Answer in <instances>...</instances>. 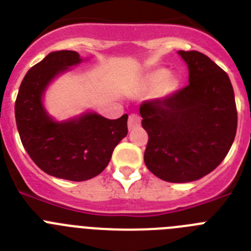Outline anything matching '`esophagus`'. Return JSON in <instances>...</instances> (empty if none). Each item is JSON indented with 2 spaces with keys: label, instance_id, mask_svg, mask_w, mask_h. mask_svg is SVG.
<instances>
[{
  "label": "esophagus",
  "instance_id": "1",
  "mask_svg": "<svg viewBox=\"0 0 251 251\" xmlns=\"http://www.w3.org/2000/svg\"><path fill=\"white\" fill-rule=\"evenodd\" d=\"M141 126V118L137 114H130L128 118V129L133 130Z\"/></svg>",
  "mask_w": 251,
  "mask_h": 251
}]
</instances>
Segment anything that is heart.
<instances>
[{
    "instance_id": "obj_1",
    "label": "heart",
    "mask_w": 251,
    "mask_h": 251,
    "mask_svg": "<svg viewBox=\"0 0 251 251\" xmlns=\"http://www.w3.org/2000/svg\"><path fill=\"white\" fill-rule=\"evenodd\" d=\"M178 88V79L174 73L163 68H157L146 73L139 80L137 93L152 92L156 100H165Z\"/></svg>"
}]
</instances>
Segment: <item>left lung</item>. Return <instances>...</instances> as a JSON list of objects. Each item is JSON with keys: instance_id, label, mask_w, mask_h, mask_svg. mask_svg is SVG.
<instances>
[{"instance_id": "8db88e82", "label": "left lung", "mask_w": 251, "mask_h": 251, "mask_svg": "<svg viewBox=\"0 0 251 251\" xmlns=\"http://www.w3.org/2000/svg\"><path fill=\"white\" fill-rule=\"evenodd\" d=\"M188 85L139 108L148 133L145 163L158 178L185 183L214 171L231 148L238 127L229 76L199 51H178Z\"/></svg>"}]
</instances>
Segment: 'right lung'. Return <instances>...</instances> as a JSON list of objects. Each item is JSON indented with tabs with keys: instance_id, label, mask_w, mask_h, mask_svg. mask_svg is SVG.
<instances>
[{
	"instance_id": "add662e5",
	"label": "right lung",
	"mask_w": 251,
	"mask_h": 251,
	"mask_svg": "<svg viewBox=\"0 0 251 251\" xmlns=\"http://www.w3.org/2000/svg\"><path fill=\"white\" fill-rule=\"evenodd\" d=\"M83 61L76 51L50 52L25 75L15 103L17 129L28 156L45 174L69 181L98 176L128 133V114L106 119L86 110L56 121L48 113L44 97L49 85Z\"/></svg>"
}]
</instances>
